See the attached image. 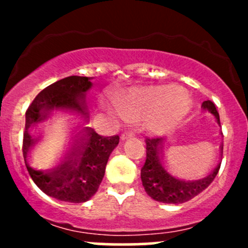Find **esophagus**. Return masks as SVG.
<instances>
[{
	"instance_id": "obj_1",
	"label": "esophagus",
	"mask_w": 248,
	"mask_h": 248,
	"mask_svg": "<svg viewBox=\"0 0 248 248\" xmlns=\"http://www.w3.org/2000/svg\"><path fill=\"white\" fill-rule=\"evenodd\" d=\"M134 134L132 133V132H127V133H124L121 136V140H126V139H129V138H132V137H133Z\"/></svg>"
}]
</instances>
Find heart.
<instances>
[{"label": "heart", "instance_id": "b5f03b06", "mask_svg": "<svg viewBox=\"0 0 248 248\" xmlns=\"http://www.w3.org/2000/svg\"><path fill=\"white\" fill-rule=\"evenodd\" d=\"M116 107L124 120H140L147 133L163 136L186 119L192 109V98L186 90L176 85H150L133 87L119 96Z\"/></svg>", "mask_w": 248, "mask_h": 248}]
</instances>
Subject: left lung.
<instances>
[{"instance_id": "1", "label": "left lung", "mask_w": 248, "mask_h": 248, "mask_svg": "<svg viewBox=\"0 0 248 248\" xmlns=\"http://www.w3.org/2000/svg\"><path fill=\"white\" fill-rule=\"evenodd\" d=\"M202 108L216 117L219 124V115L211 101L202 102ZM146 161L141 168L142 186L147 196L155 201L166 204H182L202 193L214 181L221 163L214 168L207 176L202 179H184L172 172L162 158V138L146 139Z\"/></svg>"}]
</instances>
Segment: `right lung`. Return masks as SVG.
I'll return each instance as SVG.
<instances>
[{
	"label": "right lung",
	"instance_id": "obj_1",
	"mask_svg": "<svg viewBox=\"0 0 248 248\" xmlns=\"http://www.w3.org/2000/svg\"><path fill=\"white\" fill-rule=\"evenodd\" d=\"M91 79L72 76L49 85L37 94L25 116L22 154L27 171L41 191L57 201H90L103 180L110 154L119 144V136L102 137L89 126L84 94L92 87ZM52 117H61L75 127L72 146L55 165L32 161L31 151L41 124Z\"/></svg>",
	"mask_w": 248,
	"mask_h": 248
}]
</instances>
